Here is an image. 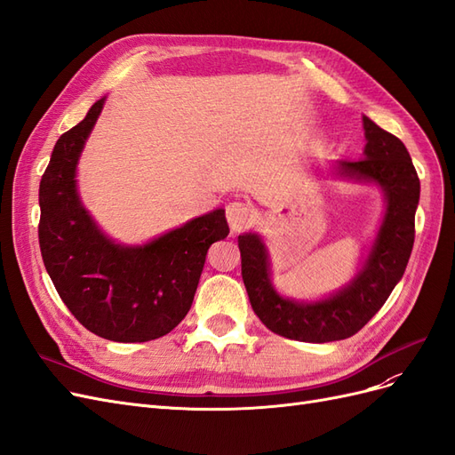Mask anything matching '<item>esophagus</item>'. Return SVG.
Wrapping results in <instances>:
<instances>
[{"label": "esophagus", "mask_w": 455, "mask_h": 455, "mask_svg": "<svg viewBox=\"0 0 455 455\" xmlns=\"http://www.w3.org/2000/svg\"><path fill=\"white\" fill-rule=\"evenodd\" d=\"M226 218H228L231 233H239L252 222L254 214L244 203L235 201V203H229L226 206Z\"/></svg>", "instance_id": "1"}]
</instances>
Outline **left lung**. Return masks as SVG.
<instances>
[{"label": "left lung", "mask_w": 455, "mask_h": 455, "mask_svg": "<svg viewBox=\"0 0 455 455\" xmlns=\"http://www.w3.org/2000/svg\"><path fill=\"white\" fill-rule=\"evenodd\" d=\"M366 146L359 161H336V180L376 186L383 196V216L366 256L353 277L336 292L316 299H296L273 284L271 256L256 231L239 235L241 271L251 306L271 332L288 339L326 343L346 339L387 301L414 246V218L419 203V178L406 146L363 116Z\"/></svg>", "instance_id": "left-lung-1"}]
</instances>
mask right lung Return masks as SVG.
<instances>
[{
	"label": "right lung",
	"instance_id": "obj_1",
	"mask_svg": "<svg viewBox=\"0 0 455 455\" xmlns=\"http://www.w3.org/2000/svg\"><path fill=\"white\" fill-rule=\"evenodd\" d=\"M104 102L54 144L39 184V249L59 296L87 330L112 341H149L188 315L206 252L229 228L226 211L216 209L142 244L106 235L77 188L79 157Z\"/></svg>",
	"mask_w": 455,
	"mask_h": 455
}]
</instances>
